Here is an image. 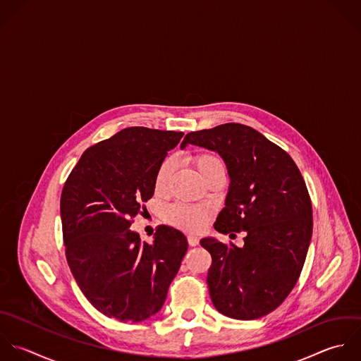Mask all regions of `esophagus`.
<instances>
[{"label":"esophagus","instance_id":"esophagus-1","mask_svg":"<svg viewBox=\"0 0 361 361\" xmlns=\"http://www.w3.org/2000/svg\"><path fill=\"white\" fill-rule=\"evenodd\" d=\"M187 242H188L190 246H198L200 245V239L197 236H194V235H188L187 236Z\"/></svg>","mask_w":361,"mask_h":361}]
</instances>
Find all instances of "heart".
<instances>
[{"label": "heart", "instance_id": "b5f03b06", "mask_svg": "<svg viewBox=\"0 0 361 361\" xmlns=\"http://www.w3.org/2000/svg\"><path fill=\"white\" fill-rule=\"evenodd\" d=\"M191 164L197 169V171L202 176V178L211 173L214 169L221 167L222 163L218 156L211 152H197L188 156ZM174 160L171 157L164 159L156 170L154 180H153V190L157 195H163L167 191L169 180L173 174ZM166 221L183 231H201L207 222V212L202 208L176 204L167 208L164 214Z\"/></svg>", "mask_w": 361, "mask_h": 361}]
</instances>
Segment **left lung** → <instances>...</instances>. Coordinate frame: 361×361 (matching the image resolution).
Wrapping results in <instances>:
<instances>
[{
  "label": "left lung",
  "mask_w": 361,
  "mask_h": 361,
  "mask_svg": "<svg viewBox=\"0 0 361 361\" xmlns=\"http://www.w3.org/2000/svg\"><path fill=\"white\" fill-rule=\"evenodd\" d=\"M218 152L231 187L214 228L245 232V246L201 240L212 257L207 283L215 308L250 321L277 310L295 287L312 236V204L291 156L242 123L190 132L181 142ZM235 235V233H232Z\"/></svg>",
  "instance_id": "8db88e82"
}]
</instances>
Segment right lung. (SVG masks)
Returning <instances> with one entry per match:
<instances>
[{"label": "right lung", "instance_id": "add662e5", "mask_svg": "<svg viewBox=\"0 0 361 361\" xmlns=\"http://www.w3.org/2000/svg\"><path fill=\"white\" fill-rule=\"evenodd\" d=\"M183 132L130 126L90 146L60 198L64 252L95 310L121 322L157 314L187 252L185 236L159 225L153 243L130 231L153 197V180Z\"/></svg>", "mask_w": 361, "mask_h": 361}]
</instances>
